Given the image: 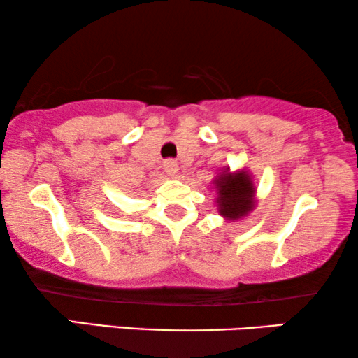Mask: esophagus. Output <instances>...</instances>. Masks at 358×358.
I'll return each mask as SVG.
<instances>
[{
  "label": "esophagus",
  "instance_id": "esophagus-1",
  "mask_svg": "<svg viewBox=\"0 0 358 358\" xmlns=\"http://www.w3.org/2000/svg\"><path fill=\"white\" fill-rule=\"evenodd\" d=\"M164 171L169 176H176V174H178V163H176V161H173V159L164 161Z\"/></svg>",
  "mask_w": 358,
  "mask_h": 358
}]
</instances>
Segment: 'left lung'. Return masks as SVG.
Wrapping results in <instances>:
<instances>
[{"mask_svg": "<svg viewBox=\"0 0 358 358\" xmlns=\"http://www.w3.org/2000/svg\"><path fill=\"white\" fill-rule=\"evenodd\" d=\"M218 189L220 213L229 220L241 218L252 208L254 185L246 173L224 174L215 180Z\"/></svg>", "mask_w": 358, "mask_h": 358, "instance_id": "obj_1", "label": "left lung"}]
</instances>
